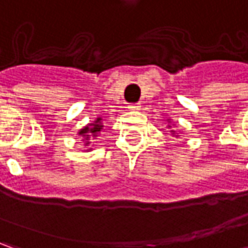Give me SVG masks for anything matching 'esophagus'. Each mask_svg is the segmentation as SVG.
I'll return each mask as SVG.
<instances>
[{"label": "esophagus", "mask_w": 248, "mask_h": 248, "mask_svg": "<svg viewBox=\"0 0 248 248\" xmlns=\"http://www.w3.org/2000/svg\"><path fill=\"white\" fill-rule=\"evenodd\" d=\"M139 109H140V106L138 103H129L128 105V110H131V111H137Z\"/></svg>", "instance_id": "34e87169"}]
</instances>
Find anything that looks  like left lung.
Here are the masks:
<instances>
[{
  "label": "left lung",
  "instance_id": "1",
  "mask_svg": "<svg viewBox=\"0 0 248 248\" xmlns=\"http://www.w3.org/2000/svg\"><path fill=\"white\" fill-rule=\"evenodd\" d=\"M168 127H171V125H168ZM171 132H175V131H171Z\"/></svg>",
  "mask_w": 248,
  "mask_h": 248
}]
</instances>
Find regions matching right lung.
Returning <instances> with one entry per match:
<instances>
[{"mask_svg": "<svg viewBox=\"0 0 248 248\" xmlns=\"http://www.w3.org/2000/svg\"><path fill=\"white\" fill-rule=\"evenodd\" d=\"M103 129V124H102V119L98 117V119L95 120L93 123H91L88 124L87 127H84L78 131V135L84 138L82 140H85V146H88V143H90V139L91 138H96L98 137V134H99L100 131Z\"/></svg>", "mask_w": 248, "mask_h": 248, "instance_id": "obj_1", "label": "right lung"}]
</instances>
